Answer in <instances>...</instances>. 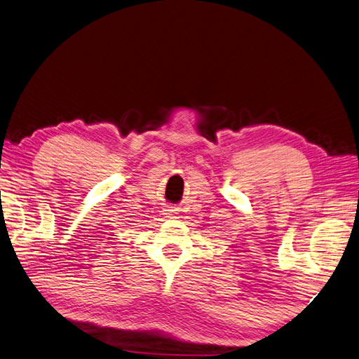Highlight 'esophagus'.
Instances as JSON below:
<instances>
[{
    "label": "esophagus",
    "instance_id": "esophagus-1",
    "mask_svg": "<svg viewBox=\"0 0 359 359\" xmlns=\"http://www.w3.org/2000/svg\"><path fill=\"white\" fill-rule=\"evenodd\" d=\"M167 215H168V216H175V210H168Z\"/></svg>",
    "mask_w": 359,
    "mask_h": 359
}]
</instances>
